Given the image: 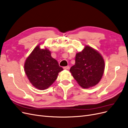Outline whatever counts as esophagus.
Returning a JSON list of instances; mask_svg holds the SVG:
<instances>
[{
	"label": "esophagus",
	"mask_w": 128,
	"mask_h": 128,
	"mask_svg": "<svg viewBox=\"0 0 128 128\" xmlns=\"http://www.w3.org/2000/svg\"><path fill=\"white\" fill-rule=\"evenodd\" d=\"M63 68H64V70H68L69 69V66H64V67Z\"/></svg>",
	"instance_id": "esophagus-1"
}]
</instances>
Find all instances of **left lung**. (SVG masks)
Segmentation results:
<instances>
[{
  "instance_id": "1",
  "label": "left lung",
  "mask_w": 128,
  "mask_h": 128,
  "mask_svg": "<svg viewBox=\"0 0 128 128\" xmlns=\"http://www.w3.org/2000/svg\"><path fill=\"white\" fill-rule=\"evenodd\" d=\"M104 68V60L100 54L86 46L83 50L76 54L75 65L70 71L80 86L88 88L100 81Z\"/></svg>"
}]
</instances>
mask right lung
<instances>
[{
    "label": "right lung",
    "instance_id": "add662e5",
    "mask_svg": "<svg viewBox=\"0 0 128 128\" xmlns=\"http://www.w3.org/2000/svg\"><path fill=\"white\" fill-rule=\"evenodd\" d=\"M24 70L32 84L37 89L44 90L54 83L63 68L52 57L50 51L41 49L37 46L26 60Z\"/></svg>",
    "mask_w": 128,
    "mask_h": 128
}]
</instances>
